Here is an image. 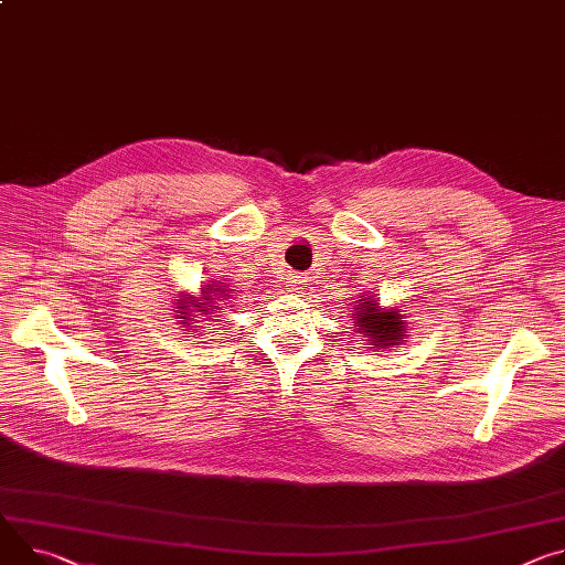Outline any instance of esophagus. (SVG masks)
Segmentation results:
<instances>
[{
    "instance_id": "obj_1",
    "label": "esophagus",
    "mask_w": 565,
    "mask_h": 565,
    "mask_svg": "<svg viewBox=\"0 0 565 565\" xmlns=\"http://www.w3.org/2000/svg\"><path fill=\"white\" fill-rule=\"evenodd\" d=\"M301 284H303V279H301L299 275H295V277H290V279H288L290 290H299V288H301Z\"/></svg>"
}]
</instances>
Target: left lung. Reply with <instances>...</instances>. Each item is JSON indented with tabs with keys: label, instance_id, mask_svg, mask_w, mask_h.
<instances>
[{
	"label": "left lung",
	"instance_id": "1",
	"mask_svg": "<svg viewBox=\"0 0 565 565\" xmlns=\"http://www.w3.org/2000/svg\"><path fill=\"white\" fill-rule=\"evenodd\" d=\"M358 311H355V327L358 333H363L370 344L376 349H390L398 344L405 335V313L398 309H381L379 299H358ZM370 347V349H374Z\"/></svg>",
	"mask_w": 565,
	"mask_h": 565
}]
</instances>
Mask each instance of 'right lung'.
<instances>
[{
	"label": "right lung",
	"instance_id": "add662e5",
	"mask_svg": "<svg viewBox=\"0 0 565 565\" xmlns=\"http://www.w3.org/2000/svg\"><path fill=\"white\" fill-rule=\"evenodd\" d=\"M212 291L215 292L214 296L211 295ZM218 294L222 295V299L218 301H223V299H227V297H230V295H227V290H223V288H214V284H212L210 288H204V290H202V297H200L198 301H195L193 297H191L189 301H184V299H178V309H182V311H180V313H182V316H180L182 324H184V327H189V320L193 322V318H195V316H191V318H189V311H191V309H189V303H193V306H195V311H198L200 316H207L210 311H214V301H212V299H217ZM207 305H212L213 309L207 310ZM216 309L223 313V311H225V306H216Z\"/></svg>",
	"mask_w": 565,
	"mask_h": 565
}]
</instances>
